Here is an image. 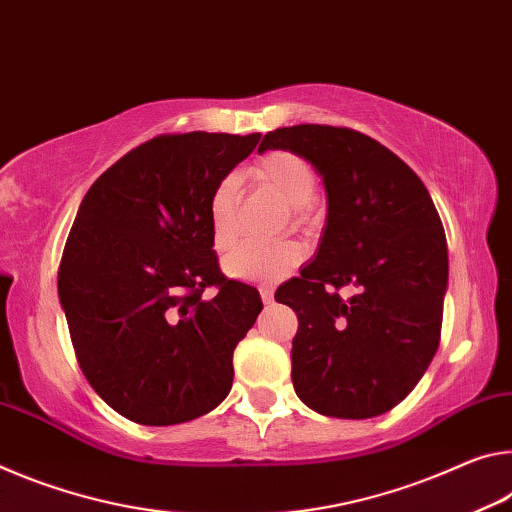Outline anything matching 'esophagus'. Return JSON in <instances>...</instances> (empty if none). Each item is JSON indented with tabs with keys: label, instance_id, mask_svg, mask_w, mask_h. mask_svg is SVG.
<instances>
[{
	"label": "esophagus",
	"instance_id": "34e87169",
	"mask_svg": "<svg viewBox=\"0 0 512 512\" xmlns=\"http://www.w3.org/2000/svg\"><path fill=\"white\" fill-rule=\"evenodd\" d=\"M258 292H261V299H263V304L270 306L272 301H274V290H272L270 286H261V288H258Z\"/></svg>",
	"mask_w": 512,
	"mask_h": 512
}]
</instances>
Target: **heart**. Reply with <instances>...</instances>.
<instances>
[{"label":"heart","mask_w":512,"mask_h":512,"mask_svg":"<svg viewBox=\"0 0 512 512\" xmlns=\"http://www.w3.org/2000/svg\"><path fill=\"white\" fill-rule=\"evenodd\" d=\"M251 174L292 206V220L297 226L311 220L317 181L304 158L290 152H270L251 165ZM238 204L240 183L229 174L217 181L208 199V224H211L215 251L231 249L238 238ZM301 258L304 249L292 240L274 242V245H242L224 258V272L240 281L274 283L286 279L301 263Z\"/></svg>","instance_id":"obj_1"}]
</instances>
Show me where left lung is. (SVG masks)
<instances>
[{"label":"left lung","instance_id":"left-lung-1","mask_svg":"<svg viewBox=\"0 0 512 512\" xmlns=\"http://www.w3.org/2000/svg\"><path fill=\"white\" fill-rule=\"evenodd\" d=\"M265 149L306 158L329 204L315 261L274 295L299 320L297 397L340 420L388 413L440 345L449 258L429 190L388 147L347 127H283L265 133Z\"/></svg>","mask_w":512,"mask_h":512}]
</instances>
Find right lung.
<instances>
[{"label": "right lung", "mask_w": 512, "mask_h": 512, "mask_svg": "<svg viewBox=\"0 0 512 512\" xmlns=\"http://www.w3.org/2000/svg\"><path fill=\"white\" fill-rule=\"evenodd\" d=\"M261 133H165L92 183L67 236L58 299L92 390L122 417L170 426L229 395L233 349L261 295L220 272L208 199ZM206 287L216 297H203Z\"/></svg>", "instance_id": "add662e5"}]
</instances>
